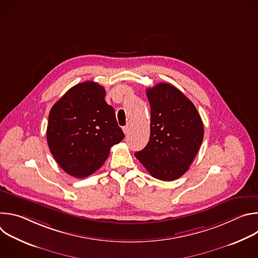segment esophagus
Here are the masks:
<instances>
[{"label":"esophagus","mask_w":258,"mask_h":258,"mask_svg":"<svg viewBox=\"0 0 258 258\" xmlns=\"http://www.w3.org/2000/svg\"><path fill=\"white\" fill-rule=\"evenodd\" d=\"M130 130H131V126H130V125H125V126H123V127H122V131H123V133H124L125 135H127V134H128Z\"/></svg>","instance_id":"34e87169"}]
</instances>
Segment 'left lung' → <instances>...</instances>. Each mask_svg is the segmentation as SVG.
Listing matches in <instances>:
<instances>
[{
    "mask_svg": "<svg viewBox=\"0 0 258 258\" xmlns=\"http://www.w3.org/2000/svg\"><path fill=\"white\" fill-rule=\"evenodd\" d=\"M151 108L150 138L135 156L161 180H174L185 173L203 141L204 126L195 105L175 87L160 83L147 89Z\"/></svg>",
    "mask_w": 258,
    "mask_h": 258,
    "instance_id": "left-lung-1",
    "label": "left lung"
}]
</instances>
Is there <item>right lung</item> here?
<instances>
[{
	"instance_id": "add662e5",
	"label": "right lung",
	"mask_w": 258,
	"mask_h": 258,
	"mask_svg": "<svg viewBox=\"0 0 258 258\" xmlns=\"http://www.w3.org/2000/svg\"><path fill=\"white\" fill-rule=\"evenodd\" d=\"M105 94L99 84L85 82L69 89L51 108L49 149L60 167L75 177L83 178L98 170L110 148L124 138Z\"/></svg>"
}]
</instances>
